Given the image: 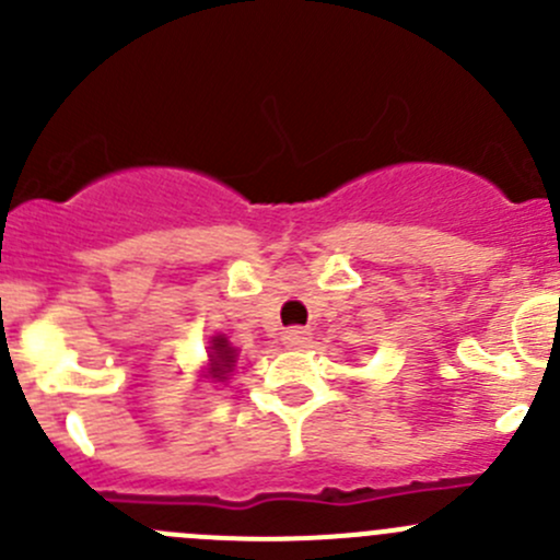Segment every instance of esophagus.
Masks as SVG:
<instances>
[{"label":"esophagus","instance_id":"34e87169","mask_svg":"<svg viewBox=\"0 0 560 560\" xmlns=\"http://www.w3.org/2000/svg\"><path fill=\"white\" fill-rule=\"evenodd\" d=\"M282 342H285L288 348H293V351H299V348H307L310 329H302V326H291V329L282 335Z\"/></svg>","mask_w":560,"mask_h":560}]
</instances>
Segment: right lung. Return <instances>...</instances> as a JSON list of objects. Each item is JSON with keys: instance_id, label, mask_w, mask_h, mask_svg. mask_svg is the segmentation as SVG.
Returning <instances> with one entry per match:
<instances>
[{"instance_id": "obj_1", "label": "right lung", "mask_w": 560, "mask_h": 560, "mask_svg": "<svg viewBox=\"0 0 560 560\" xmlns=\"http://www.w3.org/2000/svg\"><path fill=\"white\" fill-rule=\"evenodd\" d=\"M236 348L231 346L225 335H214L209 340V375L218 381H225V375L234 370Z\"/></svg>"}]
</instances>
